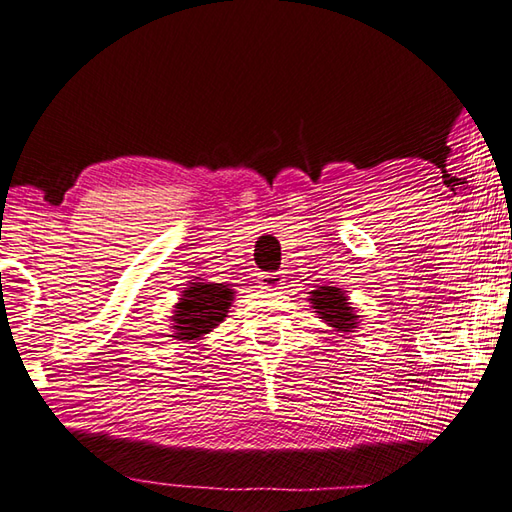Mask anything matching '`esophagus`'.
Returning a JSON list of instances; mask_svg holds the SVG:
<instances>
[{"label": "esophagus", "mask_w": 512, "mask_h": 512, "mask_svg": "<svg viewBox=\"0 0 512 512\" xmlns=\"http://www.w3.org/2000/svg\"><path fill=\"white\" fill-rule=\"evenodd\" d=\"M283 281V272H267L258 276V285H261L263 290H279L285 285Z\"/></svg>", "instance_id": "1"}]
</instances>
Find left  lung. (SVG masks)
Segmentation results:
<instances>
[{
    "instance_id": "left-lung-1",
    "label": "left lung",
    "mask_w": 512,
    "mask_h": 512,
    "mask_svg": "<svg viewBox=\"0 0 512 512\" xmlns=\"http://www.w3.org/2000/svg\"><path fill=\"white\" fill-rule=\"evenodd\" d=\"M312 308L317 310V315H321L319 319H324L326 324H330L337 330H351L357 326V315L348 306V299L344 297V292H339V288H324L312 290Z\"/></svg>"
}]
</instances>
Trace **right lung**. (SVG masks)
<instances>
[{
  "mask_svg": "<svg viewBox=\"0 0 512 512\" xmlns=\"http://www.w3.org/2000/svg\"><path fill=\"white\" fill-rule=\"evenodd\" d=\"M233 301V290L222 283H191L184 290L173 315L175 335L184 339H200L227 317Z\"/></svg>",
  "mask_w": 512,
  "mask_h": 512,
  "instance_id": "obj_1",
  "label": "right lung"
}]
</instances>
